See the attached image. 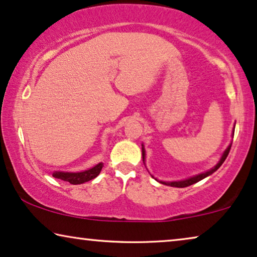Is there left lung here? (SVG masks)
<instances>
[{
    "label": "left lung",
    "mask_w": 257,
    "mask_h": 257,
    "mask_svg": "<svg viewBox=\"0 0 257 257\" xmlns=\"http://www.w3.org/2000/svg\"><path fill=\"white\" fill-rule=\"evenodd\" d=\"M230 145L228 149L224 151V153L222 154V157H221V159L219 163H217V165L214 168H212V170H209L208 172H205V173H201L199 175H195V177L193 178H189V179H186V180H182V181H173V182H164L161 181V184L164 185H167V186H172V187H187V186H191L193 184H195V182H198L200 180H202V179H205L206 177H208V175H210L212 173H214L217 168H219L221 165L223 164V161L226 160V158L228 157V154H229V151H230ZM143 159H145V151H144V147H143Z\"/></svg>",
    "instance_id": "obj_1"
}]
</instances>
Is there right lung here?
I'll list each match as a JSON object with an SVG mask.
<instances>
[{"label":"right lung","mask_w":257,"mask_h":257,"mask_svg":"<svg viewBox=\"0 0 257 257\" xmlns=\"http://www.w3.org/2000/svg\"><path fill=\"white\" fill-rule=\"evenodd\" d=\"M101 168H103V164L99 163L96 166L90 168V170L78 172V173H68V172H55L52 173V177L56 179H61V180L69 181L72 185H79L83 182L90 181L97 177L100 173Z\"/></svg>","instance_id":"add662e5"}]
</instances>
